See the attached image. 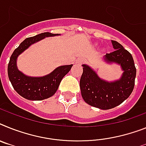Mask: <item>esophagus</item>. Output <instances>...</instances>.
<instances>
[{
  "label": "esophagus",
  "mask_w": 146,
  "mask_h": 146,
  "mask_svg": "<svg viewBox=\"0 0 146 146\" xmlns=\"http://www.w3.org/2000/svg\"><path fill=\"white\" fill-rule=\"evenodd\" d=\"M83 61H84V60H83L82 58H79V59H78V60H77V61H76V63H77V64L82 63Z\"/></svg>",
  "instance_id": "obj_1"
}]
</instances>
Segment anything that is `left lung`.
<instances>
[{"label":"left lung","mask_w":146,"mask_h":146,"mask_svg":"<svg viewBox=\"0 0 146 146\" xmlns=\"http://www.w3.org/2000/svg\"><path fill=\"white\" fill-rule=\"evenodd\" d=\"M112 44L114 51L107 53V62L120 64L124 73L119 80L108 82L101 79L86 64H83V73L80 79L82 96L88 105L102 109L113 108L128 99L132 93L135 83L136 67L133 57L128 50L116 41Z\"/></svg>","instance_id":"left-lung-1"}]
</instances>
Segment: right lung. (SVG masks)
Wrapping results in <instances>:
<instances>
[{
  "instance_id": "obj_1",
  "label": "right lung",
  "mask_w": 146,
  "mask_h": 146,
  "mask_svg": "<svg viewBox=\"0 0 146 146\" xmlns=\"http://www.w3.org/2000/svg\"><path fill=\"white\" fill-rule=\"evenodd\" d=\"M58 34L44 33L26 38L14 50L8 64V76L15 91L22 97L29 100H43L54 95L58 90L63 77L71 69L73 64L57 67L52 73L43 77H29L25 76L17 68L18 56L34 43L45 37L55 36Z\"/></svg>"
}]
</instances>
